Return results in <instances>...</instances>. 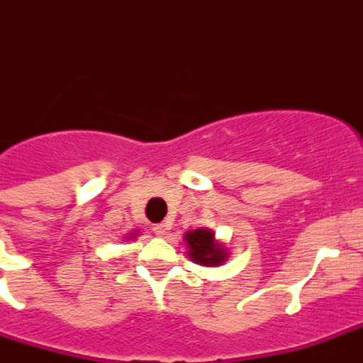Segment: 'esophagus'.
Masks as SVG:
<instances>
[{
	"instance_id": "esophagus-1",
	"label": "esophagus",
	"mask_w": 363,
	"mask_h": 363,
	"mask_svg": "<svg viewBox=\"0 0 363 363\" xmlns=\"http://www.w3.org/2000/svg\"><path fill=\"white\" fill-rule=\"evenodd\" d=\"M169 230V225L167 223H160V225H155V233L158 234V236H164V234Z\"/></svg>"
}]
</instances>
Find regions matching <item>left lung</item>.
I'll return each mask as SVG.
<instances>
[{
    "label": "left lung",
    "mask_w": 363,
    "mask_h": 363,
    "mask_svg": "<svg viewBox=\"0 0 363 363\" xmlns=\"http://www.w3.org/2000/svg\"><path fill=\"white\" fill-rule=\"evenodd\" d=\"M186 255L194 264L205 267L223 266L228 258V247L216 238L212 228L199 227L194 230H186L184 234Z\"/></svg>",
    "instance_id": "left-lung-1"
}]
</instances>
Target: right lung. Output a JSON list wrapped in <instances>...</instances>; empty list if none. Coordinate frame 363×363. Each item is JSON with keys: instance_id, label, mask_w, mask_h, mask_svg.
Segmentation results:
<instances>
[{"instance_id": "1", "label": "right lung", "mask_w": 363, "mask_h": 363, "mask_svg": "<svg viewBox=\"0 0 363 363\" xmlns=\"http://www.w3.org/2000/svg\"><path fill=\"white\" fill-rule=\"evenodd\" d=\"M136 236H138V233H129V234H127V236H123V238L125 240H135Z\"/></svg>"}]
</instances>
